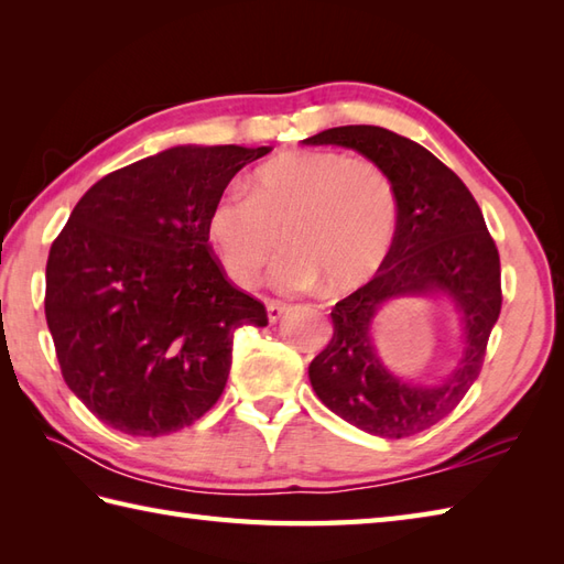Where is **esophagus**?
Wrapping results in <instances>:
<instances>
[{
	"label": "esophagus",
	"mask_w": 564,
	"mask_h": 564,
	"mask_svg": "<svg viewBox=\"0 0 564 564\" xmlns=\"http://www.w3.org/2000/svg\"><path fill=\"white\" fill-rule=\"evenodd\" d=\"M285 310H289V305L281 303V301H273V297H269V301H267L269 322H279L285 315Z\"/></svg>",
	"instance_id": "obj_1"
}]
</instances>
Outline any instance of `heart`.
<instances>
[{
	"label": "heart",
	"instance_id": "1",
	"mask_svg": "<svg viewBox=\"0 0 564 564\" xmlns=\"http://www.w3.org/2000/svg\"><path fill=\"white\" fill-rule=\"evenodd\" d=\"M400 227V191L370 160L334 150H293L254 174L249 194L227 191L208 210L206 232L223 269L239 285L259 279L279 245L273 281L303 291L325 275L346 291L388 259Z\"/></svg>",
	"mask_w": 564,
	"mask_h": 564
}]
</instances>
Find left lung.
Wrapping results in <instances>:
<instances>
[{
	"mask_svg": "<svg viewBox=\"0 0 564 564\" xmlns=\"http://www.w3.org/2000/svg\"><path fill=\"white\" fill-rule=\"evenodd\" d=\"M341 145L380 164L400 191V227L388 259L361 289L332 307L334 334L310 364L322 404L382 438H406L446 419L473 388L501 310L499 251L458 174L419 142L378 126H341L303 140ZM448 292L466 325V349L438 387H412L379 364L369 322L390 296Z\"/></svg>",
	"mask_w": 564,
	"mask_h": 564,
	"instance_id": "8db88e82",
	"label": "left lung"
}]
</instances>
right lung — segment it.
<instances>
[{
    "label": "right lung",
    "mask_w": 564,
    "mask_h": 564,
    "mask_svg": "<svg viewBox=\"0 0 564 564\" xmlns=\"http://www.w3.org/2000/svg\"><path fill=\"white\" fill-rule=\"evenodd\" d=\"M271 148H172L94 184L55 237L45 319L67 388L128 436L191 426L220 400L232 334L267 307L208 245L215 198Z\"/></svg>",
    "instance_id": "obj_1"
}]
</instances>
